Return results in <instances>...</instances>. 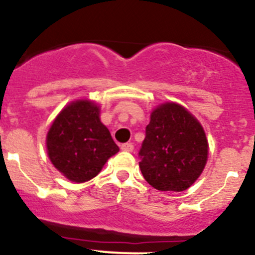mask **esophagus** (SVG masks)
<instances>
[{
	"instance_id": "obj_1",
	"label": "esophagus",
	"mask_w": 255,
	"mask_h": 255,
	"mask_svg": "<svg viewBox=\"0 0 255 255\" xmlns=\"http://www.w3.org/2000/svg\"><path fill=\"white\" fill-rule=\"evenodd\" d=\"M121 149H122L123 151H133V145H132V143H125V144H122V145H121Z\"/></svg>"
}]
</instances>
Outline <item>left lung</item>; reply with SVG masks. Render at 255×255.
<instances>
[{"instance_id":"8db88e82","label":"left lung","mask_w":255,"mask_h":255,"mask_svg":"<svg viewBox=\"0 0 255 255\" xmlns=\"http://www.w3.org/2000/svg\"><path fill=\"white\" fill-rule=\"evenodd\" d=\"M139 155L140 171L149 185L159 191H184L206 166V133L189 110L164 102L150 112Z\"/></svg>"}]
</instances>
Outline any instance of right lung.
I'll return each instance as SVG.
<instances>
[{"label":"right lung","instance_id":"right-lung-1","mask_svg":"<svg viewBox=\"0 0 255 255\" xmlns=\"http://www.w3.org/2000/svg\"><path fill=\"white\" fill-rule=\"evenodd\" d=\"M101 106L87 99L71 101L56 115L47 133L54 168L73 182H85L102 170L120 148L100 118Z\"/></svg>","mask_w":255,"mask_h":255}]
</instances>
